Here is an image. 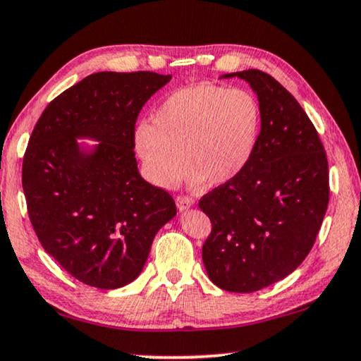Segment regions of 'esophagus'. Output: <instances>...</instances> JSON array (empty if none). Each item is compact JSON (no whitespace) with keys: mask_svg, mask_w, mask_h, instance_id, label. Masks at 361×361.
<instances>
[{"mask_svg":"<svg viewBox=\"0 0 361 361\" xmlns=\"http://www.w3.org/2000/svg\"><path fill=\"white\" fill-rule=\"evenodd\" d=\"M194 205V199L190 196H178L176 197V207H178L181 212L188 210Z\"/></svg>","mask_w":361,"mask_h":361,"instance_id":"1","label":"esophagus"}]
</instances>
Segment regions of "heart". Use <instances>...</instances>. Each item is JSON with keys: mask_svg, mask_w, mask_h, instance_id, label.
Returning a JSON list of instances; mask_svg holds the SVG:
<instances>
[{"mask_svg": "<svg viewBox=\"0 0 361 361\" xmlns=\"http://www.w3.org/2000/svg\"><path fill=\"white\" fill-rule=\"evenodd\" d=\"M260 128L262 111L252 93L201 83L162 101L152 125L136 128L135 146L154 185L175 186L188 164L192 185L207 180L221 186L247 167Z\"/></svg>", "mask_w": 361, "mask_h": 361, "instance_id": "1", "label": "heart"}]
</instances>
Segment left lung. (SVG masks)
<instances>
[{"instance_id": "1", "label": "left lung", "mask_w": 361, "mask_h": 361, "mask_svg": "<svg viewBox=\"0 0 361 361\" xmlns=\"http://www.w3.org/2000/svg\"><path fill=\"white\" fill-rule=\"evenodd\" d=\"M233 77L257 94L262 128L243 173L199 201L212 221L202 260L219 288L255 293L310 252L328 209L329 171L317 130L281 83L257 68L221 75Z\"/></svg>"}]
</instances>
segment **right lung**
I'll use <instances>...</instances> for the list:
<instances>
[{"instance_id": "obj_1", "label": "right lung", "mask_w": 361, "mask_h": 361, "mask_svg": "<svg viewBox=\"0 0 361 361\" xmlns=\"http://www.w3.org/2000/svg\"><path fill=\"white\" fill-rule=\"evenodd\" d=\"M171 75L98 72L61 93L38 118L22 165L28 216L43 249L83 284L117 289L140 276L173 197L135 159V123ZM99 141L90 150L76 141Z\"/></svg>"}]
</instances>
